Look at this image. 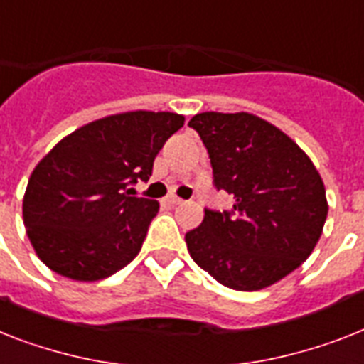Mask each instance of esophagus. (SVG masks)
Listing matches in <instances>:
<instances>
[{
  "instance_id": "34e87169",
  "label": "esophagus",
  "mask_w": 364,
  "mask_h": 364,
  "mask_svg": "<svg viewBox=\"0 0 364 364\" xmlns=\"http://www.w3.org/2000/svg\"><path fill=\"white\" fill-rule=\"evenodd\" d=\"M166 202L170 203V205H179V203H183L181 198L173 196V194H170V196H166Z\"/></svg>"
}]
</instances>
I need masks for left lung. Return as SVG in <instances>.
<instances>
[{
	"instance_id": "left-lung-1",
	"label": "left lung",
	"mask_w": 364,
	"mask_h": 364,
	"mask_svg": "<svg viewBox=\"0 0 364 364\" xmlns=\"http://www.w3.org/2000/svg\"><path fill=\"white\" fill-rule=\"evenodd\" d=\"M208 149L213 185L233 196L205 208L185 235L192 259L239 291L267 288L314 250L327 218L326 187L305 151L256 115L203 112L188 121Z\"/></svg>"
}]
</instances>
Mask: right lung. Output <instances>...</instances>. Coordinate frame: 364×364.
Returning <instances> with one entry per match:
<instances>
[{"instance_id": "right-lung-1", "label": "right lung", "mask_w": 364, "mask_h": 364, "mask_svg": "<svg viewBox=\"0 0 364 364\" xmlns=\"http://www.w3.org/2000/svg\"><path fill=\"white\" fill-rule=\"evenodd\" d=\"M183 123V115L170 112H127L59 141L38 162L23 194V226L38 258L84 282L131 264L159 203L129 196V187L149 179L155 156Z\"/></svg>"}]
</instances>
